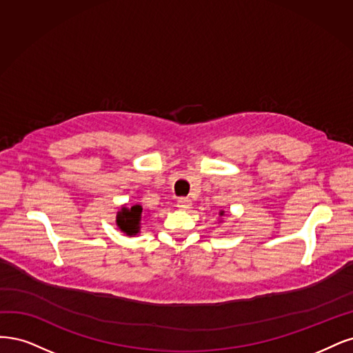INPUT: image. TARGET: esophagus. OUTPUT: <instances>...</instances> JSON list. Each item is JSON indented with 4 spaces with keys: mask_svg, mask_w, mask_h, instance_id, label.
Segmentation results:
<instances>
[{
    "mask_svg": "<svg viewBox=\"0 0 353 353\" xmlns=\"http://www.w3.org/2000/svg\"><path fill=\"white\" fill-rule=\"evenodd\" d=\"M177 207L180 210H189L192 207V201L189 198H180L177 201Z\"/></svg>",
    "mask_w": 353,
    "mask_h": 353,
    "instance_id": "esophagus-1",
    "label": "esophagus"
}]
</instances>
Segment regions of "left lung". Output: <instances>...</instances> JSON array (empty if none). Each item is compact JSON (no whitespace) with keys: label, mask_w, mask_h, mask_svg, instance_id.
Wrapping results in <instances>:
<instances>
[{"label":"left lung","mask_w":353,"mask_h":353,"mask_svg":"<svg viewBox=\"0 0 353 353\" xmlns=\"http://www.w3.org/2000/svg\"><path fill=\"white\" fill-rule=\"evenodd\" d=\"M219 215H220V217H223V215H224V211H220V214H219ZM220 221H221V220H220Z\"/></svg>","instance_id":"left-lung-1"}]
</instances>
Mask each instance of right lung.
I'll return each instance as SVG.
<instances>
[{
	"label": "right lung",
	"mask_w": 353,
	"mask_h": 353,
	"mask_svg": "<svg viewBox=\"0 0 353 353\" xmlns=\"http://www.w3.org/2000/svg\"><path fill=\"white\" fill-rule=\"evenodd\" d=\"M142 219H143L142 207L138 205V203L133 207L123 205L117 212L116 224L120 229V232H123L126 236H136L138 233H141Z\"/></svg>",
	"instance_id": "add662e5"
}]
</instances>
